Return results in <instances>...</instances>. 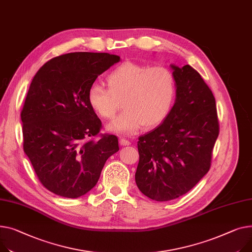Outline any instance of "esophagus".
Listing matches in <instances>:
<instances>
[{
  "mask_svg": "<svg viewBox=\"0 0 252 252\" xmlns=\"http://www.w3.org/2000/svg\"><path fill=\"white\" fill-rule=\"evenodd\" d=\"M120 144H121L122 146H129V145H130V142L127 141V140H126V139H124V138H121V139H120Z\"/></svg>",
  "mask_w": 252,
  "mask_h": 252,
  "instance_id": "obj_1",
  "label": "esophagus"
}]
</instances>
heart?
<instances>
[{"label":"heart","mask_w":252,"mask_h":252,"mask_svg":"<svg viewBox=\"0 0 252 252\" xmlns=\"http://www.w3.org/2000/svg\"><path fill=\"white\" fill-rule=\"evenodd\" d=\"M108 88L93 83L87 92L88 104L101 119L110 120L124 103L125 110L108 125L110 131L131 136L145 126L156 127L171 112L176 82L167 66L124 62L106 78Z\"/></svg>","instance_id":"heart-1"}]
</instances>
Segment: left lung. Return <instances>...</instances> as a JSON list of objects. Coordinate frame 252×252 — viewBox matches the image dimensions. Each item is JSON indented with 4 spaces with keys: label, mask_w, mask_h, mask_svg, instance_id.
<instances>
[{
    "label": "left lung",
    "mask_w": 252,
    "mask_h": 252,
    "mask_svg": "<svg viewBox=\"0 0 252 252\" xmlns=\"http://www.w3.org/2000/svg\"><path fill=\"white\" fill-rule=\"evenodd\" d=\"M176 99L168 117L138 142L136 183L146 196L167 202L189 191L210 170L219 136L215 97L189 64H171Z\"/></svg>",
    "instance_id": "1"
}]
</instances>
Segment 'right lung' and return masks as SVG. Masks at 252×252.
Masks as SVG:
<instances>
[{"instance_id": "right-lung-1", "label": "right lung", "mask_w": 252, "mask_h": 252, "mask_svg": "<svg viewBox=\"0 0 252 252\" xmlns=\"http://www.w3.org/2000/svg\"><path fill=\"white\" fill-rule=\"evenodd\" d=\"M120 61L107 53H71L45 63L32 79L21 111L23 149L49 191L69 198L87 193L120 150L117 137L99 135L101 121L87 100L97 77Z\"/></svg>"}]
</instances>
